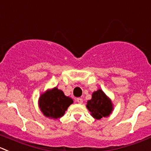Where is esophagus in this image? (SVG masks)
<instances>
[{"label": "esophagus", "mask_w": 151, "mask_h": 151, "mask_svg": "<svg viewBox=\"0 0 151 151\" xmlns=\"http://www.w3.org/2000/svg\"><path fill=\"white\" fill-rule=\"evenodd\" d=\"M76 102H78V103H80V104H81V103H83V99H82V98L78 97V98H77V99H76Z\"/></svg>", "instance_id": "1"}]
</instances>
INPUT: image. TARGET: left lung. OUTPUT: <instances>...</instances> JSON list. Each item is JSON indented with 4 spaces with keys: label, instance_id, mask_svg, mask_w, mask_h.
I'll list each match as a JSON object with an SVG mask.
<instances>
[{
    "label": "left lung",
    "instance_id": "8db88e82",
    "mask_svg": "<svg viewBox=\"0 0 151 151\" xmlns=\"http://www.w3.org/2000/svg\"><path fill=\"white\" fill-rule=\"evenodd\" d=\"M112 106L111 101L100 89L93 92L91 99L88 101L86 105L91 116L96 119L108 116L113 110Z\"/></svg>",
    "mask_w": 151,
    "mask_h": 151
}]
</instances>
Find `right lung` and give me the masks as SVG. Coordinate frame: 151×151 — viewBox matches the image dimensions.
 <instances>
[{
    "label": "right lung",
    "mask_w": 151,
    "mask_h": 151,
    "mask_svg": "<svg viewBox=\"0 0 151 151\" xmlns=\"http://www.w3.org/2000/svg\"><path fill=\"white\" fill-rule=\"evenodd\" d=\"M71 103H73L72 99L65 96L63 92L58 88L46 91L39 99V106L43 114L53 119L63 116Z\"/></svg>",
    "instance_id": "1"
}]
</instances>
